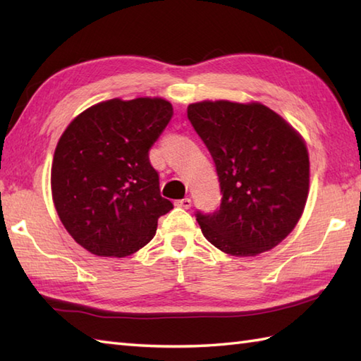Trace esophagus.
Masks as SVG:
<instances>
[{
	"label": "esophagus",
	"mask_w": 361,
	"mask_h": 361,
	"mask_svg": "<svg viewBox=\"0 0 361 361\" xmlns=\"http://www.w3.org/2000/svg\"><path fill=\"white\" fill-rule=\"evenodd\" d=\"M175 206H178V208L183 209H189L190 206H192V202H190V198H181V200H176Z\"/></svg>",
	"instance_id": "1"
}]
</instances>
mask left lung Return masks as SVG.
Here are the masks:
<instances>
[{"mask_svg": "<svg viewBox=\"0 0 361 361\" xmlns=\"http://www.w3.org/2000/svg\"><path fill=\"white\" fill-rule=\"evenodd\" d=\"M188 118L216 163L220 208L197 211L203 235L235 257L257 256L293 231L309 195V152L268 106L204 101Z\"/></svg>", "mask_w": 361, "mask_h": 361, "instance_id": "obj_1", "label": "left lung"}]
</instances>
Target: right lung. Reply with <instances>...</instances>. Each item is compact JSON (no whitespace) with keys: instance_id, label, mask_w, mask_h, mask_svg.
Returning a JSON list of instances; mask_svg holds the SVG:
<instances>
[{"instance_id":"1","label":"right lung","mask_w":361,"mask_h":361,"mask_svg":"<svg viewBox=\"0 0 361 361\" xmlns=\"http://www.w3.org/2000/svg\"><path fill=\"white\" fill-rule=\"evenodd\" d=\"M173 114L161 97L101 102L60 136L51 169L52 200L66 231L104 257L147 245L158 219L173 208L161 197L149 150Z\"/></svg>"}]
</instances>
